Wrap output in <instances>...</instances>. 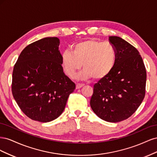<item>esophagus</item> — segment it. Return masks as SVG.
<instances>
[{
	"mask_svg": "<svg viewBox=\"0 0 157 157\" xmlns=\"http://www.w3.org/2000/svg\"><path fill=\"white\" fill-rule=\"evenodd\" d=\"M84 86V84H76V88L80 89V88H81L82 87H83Z\"/></svg>",
	"mask_w": 157,
	"mask_h": 157,
	"instance_id": "esophagus-1",
	"label": "esophagus"
}]
</instances>
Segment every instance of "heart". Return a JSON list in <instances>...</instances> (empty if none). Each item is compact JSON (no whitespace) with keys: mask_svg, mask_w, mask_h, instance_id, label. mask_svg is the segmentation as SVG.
<instances>
[{"mask_svg":"<svg viewBox=\"0 0 157 157\" xmlns=\"http://www.w3.org/2000/svg\"><path fill=\"white\" fill-rule=\"evenodd\" d=\"M116 61L115 46L109 42L96 40L78 42L73 46L71 52L64 51L61 58L63 70L69 77H73L82 64L84 69L75 77L78 80L105 78L115 67Z\"/></svg>","mask_w":157,"mask_h":157,"instance_id":"obj_1","label":"heart"}]
</instances>
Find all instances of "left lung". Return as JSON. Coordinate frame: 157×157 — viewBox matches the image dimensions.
<instances>
[{"instance_id":"obj_1","label":"left lung","mask_w":157,"mask_h":157,"mask_svg":"<svg viewBox=\"0 0 157 157\" xmlns=\"http://www.w3.org/2000/svg\"><path fill=\"white\" fill-rule=\"evenodd\" d=\"M109 40L117 50L116 64L107 77L94 84L90 103L102 120L118 122L129 118L143 101L147 74L135 47L118 36Z\"/></svg>"}]
</instances>
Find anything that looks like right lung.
I'll use <instances>...</instances> for the list:
<instances>
[{
  "label": "right lung",
  "mask_w": 157,
  "mask_h": 157,
  "mask_svg": "<svg viewBox=\"0 0 157 157\" xmlns=\"http://www.w3.org/2000/svg\"><path fill=\"white\" fill-rule=\"evenodd\" d=\"M59 45L57 37L33 42L23 50L13 67V97L33 121L47 122L59 117L75 89L63 72Z\"/></svg>",
  "instance_id": "1"
}]
</instances>
